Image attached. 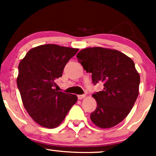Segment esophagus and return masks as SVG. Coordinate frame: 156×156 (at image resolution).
<instances>
[{"instance_id":"obj_1","label":"esophagus","mask_w":156,"mask_h":156,"mask_svg":"<svg viewBox=\"0 0 156 156\" xmlns=\"http://www.w3.org/2000/svg\"><path fill=\"white\" fill-rule=\"evenodd\" d=\"M86 97V94H78V100H81L83 99V98H84Z\"/></svg>"}]
</instances>
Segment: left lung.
Returning <instances> with one entry per match:
<instances>
[{"instance_id":"obj_1","label":"left lung","mask_w":156,"mask_h":156,"mask_svg":"<svg viewBox=\"0 0 156 156\" xmlns=\"http://www.w3.org/2000/svg\"><path fill=\"white\" fill-rule=\"evenodd\" d=\"M92 83L103 82L104 88L92 97L98 106L91 120L101 128H109L128 116L139 95L140 76L133 61L117 50L101 47L87 48L77 54Z\"/></svg>"}]
</instances>
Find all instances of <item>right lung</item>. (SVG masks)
<instances>
[{"instance_id": "add662e5", "label": "right lung", "mask_w": 156, "mask_h": 156, "mask_svg": "<svg viewBox=\"0 0 156 156\" xmlns=\"http://www.w3.org/2000/svg\"><path fill=\"white\" fill-rule=\"evenodd\" d=\"M78 48L48 44L32 48L20 62L17 84L25 108L37 124L58 127L77 102L76 94L57 91L55 80L62 76Z\"/></svg>"}]
</instances>
